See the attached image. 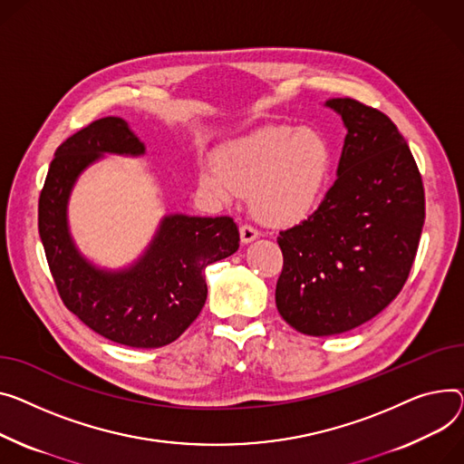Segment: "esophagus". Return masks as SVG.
<instances>
[{"instance_id":"34e87169","label":"esophagus","mask_w":464,"mask_h":464,"mask_svg":"<svg viewBox=\"0 0 464 464\" xmlns=\"http://www.w3.org/2000/svg\"><path fill=\"white\" fill-rule=\"evenodd\" d=\"M257 237H259V229H257V227H254V226H250V224L240 226V240H242L244 244H248V242L256 240Z\"/></svg>"}]
</instances>
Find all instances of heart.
Returning <instances> with one entry per match:
<instances>
[{"label": "heart", "instance_id": "1", "mask_svg": "<svg viewBox=\"0 0 464 464\" xmlns=\"http://www.w3.org/2000/svg\"><path fill=\"white\" fill-rule=\"evenodd\" d=\"M332 162V147L319 130L276 125L224 145L216 166L201 168L199 184L224 201L250 190L252 208L263 220L291 224L319 203Z\"/></svg>", "mask_w": 464, "mask_h": 464}]
</instances>
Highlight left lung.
Returning <instances> with one entry per match:
<instances>
[{"label": "left lung", "mask_w": 464, "mask_h": 464, "mask_svg": "<svg viewBox=\"0 0 464 464\" xmlns=\"http://www.w3.org/2000/svg\"><path fill=\"white\" fill-rule=\"evenodd\" d=\"M326 106L347 127L337 179L317 210L277 237V312L307 335L381 314L407 282L425 220L421 173L392 119L349 97Z\"/></svg>", "instance_id": "1"}]
</instances>
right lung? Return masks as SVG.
Listing matches in <instances>:
<instances>
[{"label": "right lung", "mask_w": 464, "mask_h": 464, "mask_svg": "<svg viewBox=\"0 0 464 464\" xmlns=\"http://www.w3.org/2000/svg\"><path fill=\"white\" fill-rule=\"evenodd\" d=\"M125 119L102 117L55 150L39 198V233L57 293L83 324L110 342L164 347L187 330L207 300L205 268L238 250L229 216H168L138 265L122 272L91 266L67 229V199L76 177L102 152L141 154Z\"/></svg>", "instance_id": "1"}]
</instances>
